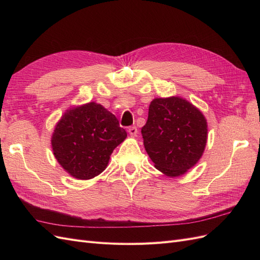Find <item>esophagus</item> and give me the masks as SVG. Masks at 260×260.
Returning <instances> with one entry per match:
<instances>
[{"label":"esophagus","mask_w":260,"mask_h":260,"mask_svg":"<svg viewBox=\"0 0 260 260\" xmlns=\"http://www.w3.org/2000/svg\"><path fill=\"white\" fill-rule=\"evenodd\" d=\"M128 132H129V135H130L131 137H137V135H138V129H137V127H130L129 130H128Z\"/></svg>","instance_id":"34e87169"}]
</instances>
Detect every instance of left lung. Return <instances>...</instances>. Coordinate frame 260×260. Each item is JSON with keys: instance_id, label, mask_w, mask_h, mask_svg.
Listing matches in <instances>:
<instances>
[{"instance_id": "1", "label": "left lung", "mask_w": 260, "mask_h": 260, "mask_svg": "<svg viewBox=\"0 0 260 260\" xmlns=\"http://www.w3.org/2000/svg\"><path fill=\"white\" fill-rule=\"evenodd\" d=\"M207 120L200 109L180 96L154 99L142 128L143 143L156 169L175 178L202 157L207 142Z\"/></svg>"}]
</instances>
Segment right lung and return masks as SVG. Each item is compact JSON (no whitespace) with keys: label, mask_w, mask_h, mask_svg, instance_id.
Instances as JSON below:
<instances>
[{"label":"right lung","mask_w":260,"mask_h":260,"mask_svg":"<svg viewBox=\"0 0 260 260\" xmlns=\"http://www.w3.org/2000/svg\"><path fill=\"white\" fill-rule=\"evenodd\" d=\"M127 138L115 115L95 102L67 109L52 133L53 154L67 174L90 180L103 172Z\"/></svg>","instance_id":"1"}]
</instances>
